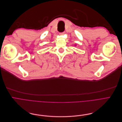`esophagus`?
<instances>
[{
	"instance_id": "34e87169",
	"label": "esophagus",
	"mask_w": 122,
	"mask_h": 122,
	"mask_svg": "<svg viewBox=\"0 0 122 122\" xmlns=\"http://www.w3.org/2000/svg\"><path fill=\"white\" fill-rule=\"evenodd\" d=\"M64 34H65V32H62V33H60L59 34L60 35H63Z\"/></svg>"
}]
</instances>
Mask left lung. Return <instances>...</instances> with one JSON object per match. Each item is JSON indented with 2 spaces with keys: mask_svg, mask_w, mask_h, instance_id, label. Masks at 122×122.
I'll list each match as a JSON object with an SVG mask.
<instances>
[{
  "mask_svg": "<svg viewBox=\"0 0 122 122\" xmlns=\"http://www.w3.org/2000/svg\"><path fill=\"white\" fill-rule=\"evenodd\" d=\"M75 46H76V45H75Z\"/></svg>",
  "mask_w": 122,
  "mask_h": 122,
  "instance_id": "8db88e82",
  "label": "left lung"
}]
</instances>
